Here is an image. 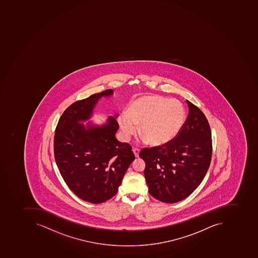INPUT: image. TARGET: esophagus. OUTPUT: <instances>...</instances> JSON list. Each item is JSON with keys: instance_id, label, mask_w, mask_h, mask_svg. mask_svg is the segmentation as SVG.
Returning a JSON list of instances; mask_svg holds the SVG:
<instances>
[{"instance_id": "obj_1", "label": "esophagus", "mask_w": 258, "mask_h": 258, "mask_svg": "<svg viewBox=\"0 0 258 258\" xmlns=\"http://www.w3.org/2000/svg\"><path fill=\"white\" fill-rule=\"evenodd\" d=\"M133 152H134V155H135L136 158H138V156H139L140 150L138 149H133Z\"/></svg>"}]
</instances>
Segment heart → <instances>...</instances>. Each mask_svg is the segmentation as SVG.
<instances>
[{
	"instance_id": "obj_1",
	"label": "heart",
	"mask_w": 258,
	"mask_h": 258,
	"mask_svg": "<svg viewBox=\"0 0 258 258\" xmlns=\"http://www.w3.org/2000/svg\"><path fill=\"white\" fill-rule=\"evenodd\" d=\"M186 111L180 102L160 96L140 97L128 112L120 114L118 124L126 141L138 132L153 146H164L179 135L186 122Z\"/></svg>"
}]
</instances>
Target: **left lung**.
Returning <instances> with one entry per match:
<instances>
[{"instance_id":"1","label":"left lung","mask_w":258,"mask_h":258,"mask_svg":"<svg viewBox=\"0 0 258 258\" xmlns=\"http://www.w3.org/2000/svg\"><path fill=\"white\" fill-rule=\"evenodd\" d=\"M189 113L179 135L164 146L144 149L139 156L149 192L159 201L184 200L200 186L211 161L212 141L209 123L203 112L186 100Z\"/></svg>"}]
</instances>
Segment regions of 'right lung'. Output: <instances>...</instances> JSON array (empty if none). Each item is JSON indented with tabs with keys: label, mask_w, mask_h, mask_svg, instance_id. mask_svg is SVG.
<instances>
[{
	"label": "right lung",
	"mask_w": 258,
	"mask_h": 258,
	"mask_svg": "<svg viewBox=\"0 0 258 258\" xmlns=\"http://www.w3.org/2000/svg\"><path fill=\"white\" fill-rule=\"evenodd\" d=\"M113 90L77 101L64 111L54 138V154L59 172L71 190L81 200L102 203L117 194L130 164L135 160L132 147L115 137L118 114L105 123L89 121L102 98Z\"/></svg>",
	"instance_id": "1"
}]
</instances>
